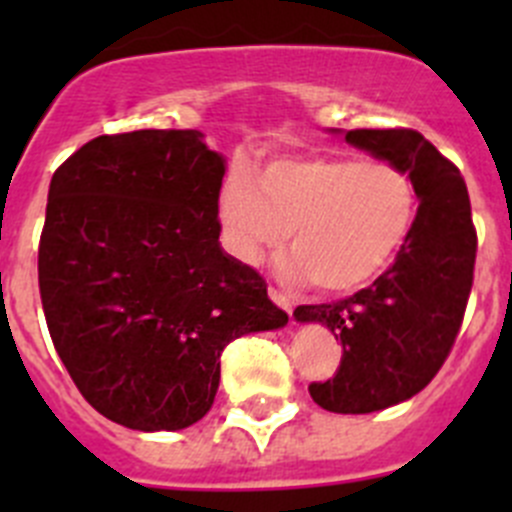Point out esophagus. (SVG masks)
I'll return each instance as SVG.
<instances>
[{"mask_svg":"<svg viewBox=\"0 0 512 512\" xmlns=\"http://www.w3.org/2000/svg\"><path fill=\"white\" fill-rule=\"evenodd\" d=\"M270 299H272V302L277 304V307L285 309V312L289 314V317H292V312H294V302H292V299H289V297H285V294H282L280 289L270 287Z\"/></svg>","mask_w":512,"mask_h":512,"instance_id":"esophagus-1","label":"esophagus"}]
</instances>
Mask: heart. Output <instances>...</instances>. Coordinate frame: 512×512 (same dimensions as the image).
I'll use <instances>...</instances> for the list:
<instances>
[{
	"mask_svg": "<svg viewBox=\"0 0 512 512\" xmlns=\"http://www.w3.org/2000/svg\"><path fill=\"white\" fill-rule=\"evenodd\" d=\"M416 218V183L386 160L289 156L270 160L260 178L232 165L218 193L225 245L242 265H257L289 232L282 275L329 294L384 275Z\"/></svg>",
	"mask_w": 512,
	"mask_h": 512,
	"instance_id": "obj_1",
	"label": "heart"
}]
</instances>
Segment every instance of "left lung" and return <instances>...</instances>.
<instances>
[{
  "mask_svg": "<svg viewBox=\"0 0 512 512\" xmlns=\"http://www.w3.org/2000/svg\"><path fill=\"white\" fill-rule=\"evenodd\" d=\"M347 143L394 163L418 190V218L394 265L332 304H302L294 319L342 342L329 381L309 384L334 414H371L416 396L446 361L461 329L476 265V227L461 170L409 128L347 131Z\"/></svg>",
  "mask_w": 512,
  "mask_h": 512,
  "instance_id": "8db88e82",
  "label": "left lung"
}]
</instances>
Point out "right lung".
Wrapping results in <instances>:
<instances>
[{
	"label": "right lung",
	"mask_w": 512,
	"mask_h": 512,
	"mask_svg": "<svg viewBox=\"0 0 512 512\" xmlns=\"http://www.w3.org/2000/svg\"><path fill=\"white\" fill-rule=\"evenodd\" d=\"M200 131L98 136L61 163L39 292L76 389L133 431H180L213 406L220 354L287 314L220 247L225 158Z\"/></svg>",
	"instance_id": "1"
}]
</instances>
